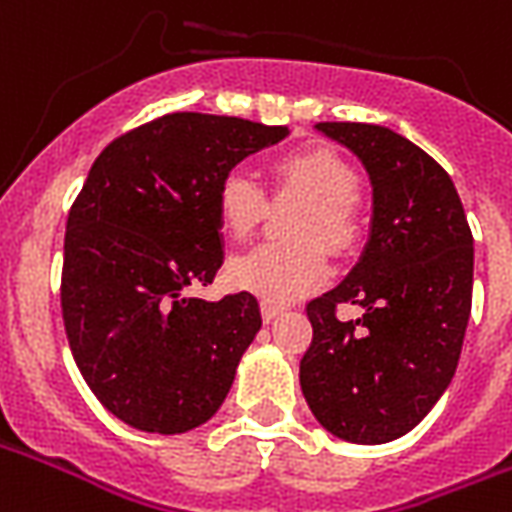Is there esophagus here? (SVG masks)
Segmentation results:
<instances>
[{
    "label": "esophagus",
    "mask_w": 512,
    "mask_h": 512,
    "mask_svg": "<svg viewBox=\"0 0 512 512\" xmlns=\"http://www.w3.org/2000/svg\"><path fill=\"white\" fill-rule=\"evenodd\" d=\"M260 314H263V322H273V319L282 314V308L273 306V303H263V306H260Z\"/></svg>",
    "instance_id": "34e87169"
}]
</instances>
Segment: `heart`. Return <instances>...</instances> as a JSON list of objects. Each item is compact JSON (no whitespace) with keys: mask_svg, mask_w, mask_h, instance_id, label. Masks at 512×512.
Segmentation results:
<instances>
[{"mask_svg":"<svg viewBox=\"0 0 512 512\" xmlns=\"http://www.w3.org/2000/svg\"><path fill=\"white\" fill-rule=\"evenodd\" d=\"M273 201H300L290 220L295 244H263L228 263L230 287L249 292L265 303H290L319 290L330 276L325 247L349 252L360 241L357 212L360 174L341 152L325 144L279 155L271 163ZM220 228L230 239H247L268 217V195L244 169L225 171L214 190Z\"/></svg>","mask_w":512,"mask_h":512,"instance_id":"b5f03b06","label":"heart"}]
</instances>
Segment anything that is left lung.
<instances>
[{
	"label": "left lung",
	"mask_w": 512,
	"mask_h": 512,
	"mask_svg": "<svg viewBox=\"0 0 512 512\" xmlns=\"http://www.w3.org/2000/svg\"><path fill=\"white\" fill-rule=\"evenodd\" d=\"M373 185L370 239L335 290L306 306L314 327L300 389L317 421L349 443L403 438L456 373L473 306V233L435 158L384 126L319 123ZM341 302L360 320L341 323Z\"/></svg>",
	"instance_id": "obj_1"
}]
</instances>
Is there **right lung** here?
I'll return each mask as SVG.
<instances>
[{
  "label": "right lung",
  "mask_w": 512,
  "mask_h": 512,
  "mask_svg": "<svg viewBox=\"0 0 512 512\" xmlns=\"http://www.w3.org/2000/svg\"><path fill=\"white\" fill-rule=\"evenodd\" d=\"M287 126L171 112L117 136L66 220L61 311L85 384L128 427L158 435L217 413L263 325L255 295L190 298L222 265L214 190Z\"/></svg>",
  "instance_id": "right-lung-1"
}]
</instances>
